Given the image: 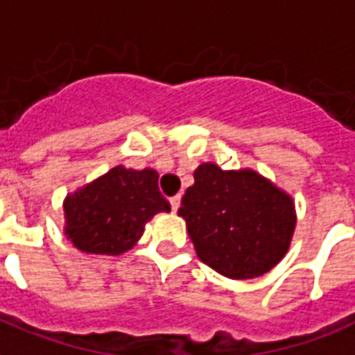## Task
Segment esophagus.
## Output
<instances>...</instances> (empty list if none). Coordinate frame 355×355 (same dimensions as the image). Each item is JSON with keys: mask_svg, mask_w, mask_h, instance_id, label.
Returning <instances> with one entry per match:
<instances>
[{"mask_svg": "<svg viewBox=\"0 0 355 355\" xmlns=\"http://www.w3.org/2000/svg\"><path fill=\"white\" fill-rule=\"evenodd\" d=\"M169 203H171V209H173V212H177L178 207H180V196H175V198H171Z\"/></svg>", "mask_w": 355, "mask_h": 355, "instance_id": "obj_1", "label": "esophagus"}]
</instances>
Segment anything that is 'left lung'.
I'll use <instances>...</instances> for the list:
<instances>
[{
  "instance_id": "left-lung-1",
  "label": "left lung",
  "mask_w": 355,
  "mask_h": 355,
  "mask_svg": "<svg viewBox=\"0 0 355 355\" xmlns=\"http://www.w3.org/2000/svg\"><path fill=\"white\" fill-rule=\"evenodd\" d=\"M178 216L198 258L235 280L261 277L284 258L295 230L293 199L252 169L201 164Z\"/></svg>"
}]
</instances>
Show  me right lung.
<instances>
[{
    "label": "right lung",
    "mask_w": 355,
    "mask_h": 355,
    "mask_svg": "<svg viewBox=\"0 0 355 355\" xmlns=\"http://www.w3.org/2000/svg\"><path fill=\"white\" fill-rule=\"evenodd\" d=\"M169 211L156 171L116 165L65 198V235L80 252L118 256L133 248L154 214Z\"/></svg>",
    "instance_id": "add662e5"
}]
</instances>
